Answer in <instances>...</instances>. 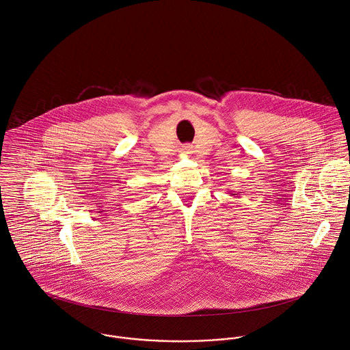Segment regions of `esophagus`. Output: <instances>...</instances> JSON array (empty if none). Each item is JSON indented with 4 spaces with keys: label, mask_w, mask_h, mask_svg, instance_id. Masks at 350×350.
<instances>
[{
    "label": "esophagus",
    "mask_w": 350,
    "mask_h": 350,
    "mask_svg": "<svg viewBox=\"0 0 350 350\" xmlns=\"http://www.w3.org/2000/svg\"><path fill=\"white\" fill-rule=\"evenodd\" d=\"M189 150H187V148H186V150H185V152H186V153H189Z\"/></svg>",
    "instance_id": "esophagus-1"
}]
</instances>
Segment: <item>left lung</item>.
<instances>
[{
    "label": "left lung",
    "instance_id": "obj_1",
    "mask_svg": "<svg viewBox=\"0 0 350 350\" xmlns=\"http://www.w3.org/2000/svg\"><path fill=\"white\" fill-rule=\"evenodd\" d=\"M230 194H232L233 197H239V194H234V193H232V191H230Z\"/></svg>",
    "mask_w": 350,
    "mask_h": 350
}]
</instances>
